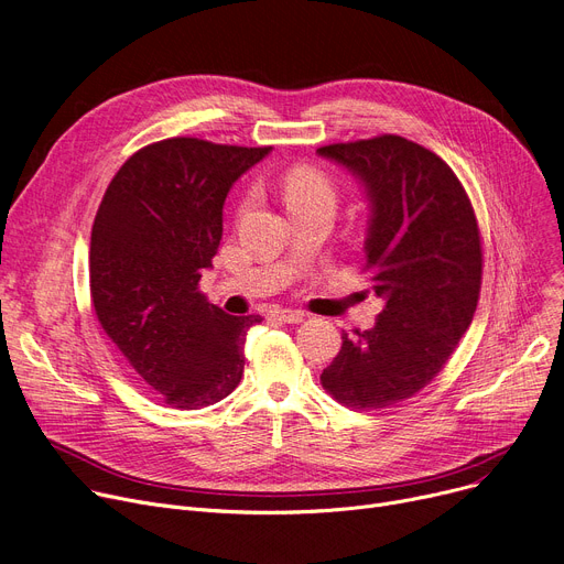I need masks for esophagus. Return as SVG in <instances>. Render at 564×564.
Listing matches in <instances>:
<instances>
[{
  "instance_id": "obj_1",
  "label": "esophagus",
  "mask_w": 564,
  "mask_h": 564,
  "mask_svg": "<svg viewBox=\"0 0 564 564\" xmlns=\"http://www.w3.org/2000/svg\"><path fill=\"white\" fill-rule=\"evenodd\" d=\"M271 314L275 318L284 321V324H301V321L305 318V312H301V310H273Z\"/></svg>"
}]
</instances>
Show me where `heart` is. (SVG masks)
Masks as SVG:
<instances>
[{
    "instance_id": "obj_1",
    "label": "heart",
    "mask_w": 564,
    "mask_h": 564,
    "mask_svg": "<svg viewBox=\"0 0 564 564\" xmlns=\"http://www.w3.org/2000/svg\"><path fill=\"white\" fill-rule=\"evenodd\" d=\"M282 195L289 206V210H296L312 204H333L335 206V183L333 178L312 163H299L291 165L282 174ZM248 199L240 204L246 208Z\"/></svg>"
}]
</instances>
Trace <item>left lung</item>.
Here are the masks:
<instances>
[{
  "mask_svg": "<svg viewBox=\"0 0 564 564\" xmlns=\"http://www.w3.org/2000/svg\"><path fill=\"white\" fill-rule=\"evenodd\" d=\"M318 153L365 185V271L386 301L377 326L341 333L321 386L348 409H392L438 377L470 326L485 263L475 210L445 160L406 138L339 142Z\"/></svg>",
  "mask_w": 564,
  "mask_h": 564,
  "instance_id": "left-lung-1",
  "label": "left lung"
}]
</instances>
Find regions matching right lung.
Masks as SVG:
<instances>
[{
    "label": "right lung",
    "mask_w": 564,
    "mask_h": 564,
    "mask_svg": "<svg viewBox=\"0 0 564 564\" xmlns=\"http://www.w3.org/2000/svg\"><path fill=\"white\" fill-rule=\"evenodd\" d=\"M271 147L170 138L132 153L107 185L91 227V303L138 377L163 404L197 411L243 377L246 333L199 291L223 240L234 181Z\"/></svg>",
    "instance_id": "obj_1"
}]
</instances>
